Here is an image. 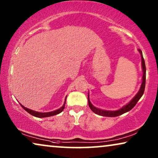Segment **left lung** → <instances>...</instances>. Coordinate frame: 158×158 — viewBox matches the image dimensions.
Here are the masks:
<instances>
[{
  "instance_id": "left-lung-1",
  "label": "left lung",
  "mask_w": 158,
  "mask_h": 158,
  "mask_svg": "<svg viewBox=\"0 0 158 158\" xmlns=\"http://www.w3.org/2000/svg\"><path fill=\"white\" fill-rule=\"evenodd\" d=\"M138 51L139 52L140 55H141L142 58V71H143V75H142V83L141 85V87L139 88V90L138 91L137 95L131 99L130 102L127 103V105H125L123 106L122 109L116 110V111H106V110H102L98 108L95 107L94 105L90 103L89 100V95L88 96V106H89L90 109L92 110V111H94L95 114H98V115L103 116H108V117H115V116H118L122 115V114L126 113V112L130 111L131 109H132L137 104L138 101L139 100L140 98L142 96V95L144 94V88H145V80H146V67H145V62H144V60L142 56V52L140 49H138Z\"/></svg>"
}]
</instances>
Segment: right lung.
Returning a JSON list of instances; mask_svg holds the SVG:
<instances>
[{
    "mask_svg": "<svg viewBox=\"0 0 158 158\" xmlns=\"http://www.w3.org/2000/svg\"><path fill=\"white\" fill-rule=\"evenodd\" d=\"M66 98H67V96L65 97V99H64V104L61 108H60L59 109L55 110V111H50V112H46V113H41V112L33 111V110L27 109V108L24 107L23 106H22L21 104H20V105L21 106V107H22L23 109L25 110V111H27L28 113L31 114V115L34 116H36V117H38V118H44V117H48V116H54V115H57V114L61 113V112L63 111V109H64V106H65Z\"/></svg>",
    "mask_w": 158,
    "mask_h": 158,
    "instance_id": "1",
    "label": "right lung"
}]
</instances>
